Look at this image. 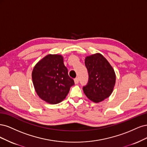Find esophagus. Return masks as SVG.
Segmentation results:
<instances>
[{
	"label": "esophagus",
	"mask_w": 147,
	"mask_h": 147,
	"mask_svg": "<svg viewBox=\"0 0 147 147\" xmlns=\"http://www.w3.org/2000/svg\"><path fill=\"white\" fill-rule=\"evenodd\" d=\"M74 83L76 84H78L79 83V79L78 78H75L74 79Z\"/></svg>",
	"instance_id": "1"
}]
</instances>
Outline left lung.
Listing matches in <instances>:
<instances>
[{
  "instance_id": "obj_1",
  "label": "left lung",
  "mask_w": 147,
  "mask_h": 147,
  "mask_svg": "<svg viewBox=\"0 0 147 147\" xmlns=\"http://www.w3.org/2000/svg\"><path fill=\"white\" fill-rule=\"evenodd\" d=\"M85 65L88 73V81L83 87L84 92L93 102H101L113 92L116 80L114 70L99 53L87 57Z\"/></svg>"
}]
</instances>
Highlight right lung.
Returning <instances> with one entry per match:
<instances>
[{"mask_svg":"<svg viewBox=\"0 0 147 147\" xmlns=\"http://www.w3.org/2000/svg\"><path fill=\"white\" fill-rule=\"evenodd\" d=\"M32 78L38 95L51 105L62 101L74 85L63 57L57 54H49L39 61L32 71Z\"/></svg>","mask_w":147,"mask_h":147,"instance_id":"1","label":"right lung"}]
</instances>
